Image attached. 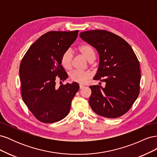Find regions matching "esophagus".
<instances>
[{
	"label": "esophagus",
	"instance_id": "esophagus-1",
	"mask_svg": "<svg viewBox=\"0 0 157 157\" xmlns=\"http://www.w3.org/2000/svg\"><path fill=\"white\" fill-rule=\"evenodd\" d=\"M79 87H80V89H82V88H84V85L80 84V85H79Z\"/></svg>",
	"mask_w": 157,
	"mask_h": 157
}]
</instances>
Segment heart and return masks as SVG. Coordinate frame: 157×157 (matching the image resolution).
Wrapping results in <instances>:
<instances>
[{
  "mask_svg": "<svg viewBox=\"0 0 157 157\" xmlns=\"http://www.w3.org/2000/svg\"><path fill=\"white\" fill-rule=\"evenodd\" d=\"M78 51L88 61H93L95 59V52L91 46L83 44L78 47ZM61 64L66 69H71L73 65V56L70 50H66L61 56ZM92 77V74L89 71H73L70 74V78L73 82L84 84Z\"/></svg>",
  "mask_w": 157,
  "mask_h": 157,
  "instance_id": "1",
  "label": "heart"
}]
</instances>
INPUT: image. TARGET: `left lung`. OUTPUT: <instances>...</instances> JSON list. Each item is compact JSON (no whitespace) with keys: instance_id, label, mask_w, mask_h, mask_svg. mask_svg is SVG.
Segmentation results:
<instances>
[{"instance_id":"1","label":"left lung","mask_w":157,"mask_h":157,"mask_svg":"<svg viewBox=\"0 0 157 157\" xmlns=\"http://www.w3.org/2000/svg\"><path fill=\"white\" fill-rule=\"evenodd\" d=\"M80 37L97 50L99 65L94 80L105 87L90 86V105L98 115L115 118L130 110L140 94V61L128 42L105 30L80 33ZM101 84V83H100Z\"/></svg>"}]
</instances>
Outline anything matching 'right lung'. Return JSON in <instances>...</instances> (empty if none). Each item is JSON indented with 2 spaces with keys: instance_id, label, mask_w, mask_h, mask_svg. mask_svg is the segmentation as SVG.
I'll return each instance as SVG.
<instances>
[{
  "instance_id": "add662e5",
  "label": "right lung",
  "mask_w": 157,
  "mask_h": 157,
  "mask_svg": "<svg viewBox=\"0 0 157 157\" xmlns=\"http://www.w3.org/2000/svg\"><path fill=\"white\" fill-rule=\"evenodd\" d=\"M78 31H49L35 42L23 56L20 67L21 94L23 101L37 120L53 123L69 113L78 83L62 84L56 79L67 78L61 56L77 38Z\"/></svg>"
}]
</instances>
